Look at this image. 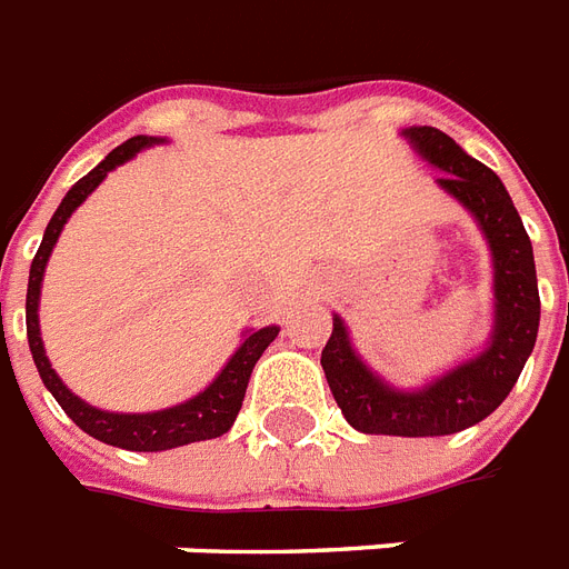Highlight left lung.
Listing matches in <instances>:
<instances>
[{
    "label": "left lung",
    "mask_w": 569,
    "mask_h": 569,
    "mask_svg": "<svg viewBox=\"0 0 569 569\" xmlns=\"http://www.w3.org/2000/svg\"><path fill=\"white\" fill-rule=\"evenodd\" d=\"M401 138L431 168L451 200L481 230L493 262V325L485 348L422 387L401 389L357 355L346 319L333 312V333L321 351V369L339 410L360 433L446 437L472 428L502 405L535 351L540 325L538 274L529 232L502 180L487 164L433 127H407Z\"/></svg>",
    "instance_id": "1"
}]
</instances>
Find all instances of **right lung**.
<instances>
[{
    "label": "right lung",
    "mask_w": 569,
    "mask_h": 569,
    "mask_svg": "<svg viewBox=\"0 0 569 569\" xmlns=\"http://www.w3.org/2000/svg\"><path fill=\"white\" fill-rule=\"evenodd\" d=\"M156 144H164V138H129L127 144L114 147L91 173H84L82 180L67 191L64 200L58 203L56 214L49 218L43 241H40L38 253L31 259L29 292H26V337H29L31 357H34V366H38V375L40 380H43V387L52 392V398L61 405V410H64L84 433H91L93 440L106 442V446H118V449L127 451H168L177 449V446H189V442L212 440V437H221V433L230 431L232 422H236V416H239L241 410V401H244V389H248L253 366H257L262 351H266V348L274 342L277 333H280L277 325H268V328L259 330H244L239 348L232 351V357L223 363L221 372L214 375L209 387H203L197 396L186 398L180 405L164 407V410H150V413H114V410L93 407L88 405V401H82L73 389L67 387L64 380L58 378V372L52 369V363H49L43 339H40L38 319L40 289H43V274H47V262L49 257H52V248H56V241L58 236H61V230H64V223L70 221V214L93 194V189H97L114 168L127 164L129 159H136L141 150Z\"/></svg>",
    "instance_id": "right-lung-1"
}]
</instances>
